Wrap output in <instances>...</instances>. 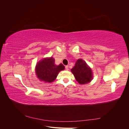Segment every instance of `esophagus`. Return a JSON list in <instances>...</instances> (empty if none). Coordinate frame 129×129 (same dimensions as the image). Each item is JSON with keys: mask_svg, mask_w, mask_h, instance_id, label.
Masks as SVG:
<instances>
[{"mask_svg": "<svg viewBox=\"0 0 129 129\" xmlns=\"http://www.w3.org/2000/svg\"><path fill=\"white\" fill-rule=\"evenodd\" d=\"M65 68H66V70H67V71H68L69 70V67L68 66H66L65 67Z\"/></svg>", "mask_w": 129, "mask_h": 129, "instance_id": "1", "label": "esophagus"}]
</instances>
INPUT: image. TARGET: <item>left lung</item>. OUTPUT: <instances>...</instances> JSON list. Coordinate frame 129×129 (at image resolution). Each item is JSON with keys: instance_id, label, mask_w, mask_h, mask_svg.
Instances as JSON below:
<instances>
[{"instance_id": "1", "label": "left lung", "mask_w": 129, "mask_h": 129, "mask_svg": "<svg viewBox=\"0 0 129 129\" xmlns=\"http://www.w3.org/2000/svg\"><path fill=\"white\" fill-rule=\"evenodd\" d=\"M71 72L74 75L76 80L80 84L89 83L92 79V72L86 62L82 59H78L75 66L71 69Z\"/></svg>"}]
</instances>
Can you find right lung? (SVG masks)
<instances>
[{"mask_svg": "<svg viewBox=\"0 0 129 129\" xmlns=\"http://www.w3.org/2000/svg\"><path fill=\"white\" fill-rule=\"evenodd\" d=\"M64 69V66L62 63L55 65L53 57H46L37 63L36 73L40 81L51 83L56 79L58 73Z\"/></svg>", "mask_w": 129, "mask_h": 129, "instance_id": "1", "label": "right lung"}]
</instances>
